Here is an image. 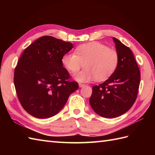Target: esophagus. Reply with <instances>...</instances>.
<instances>
[{"instance_id": "obj_1", "label": "esophagus", "mask_w": 155, "mask_h": 155, "mask_svg": "<svg viewBox=\"0 0 155 155\" xmlns=\"http://www.w3.org/2000/svg\"><path fill=\"white\" fill-rule=\"evenodd\" d=\"M78 85H79V87H84V86H85V84H82V83H79L78 84Z\"/></svg>"}]
</instances>
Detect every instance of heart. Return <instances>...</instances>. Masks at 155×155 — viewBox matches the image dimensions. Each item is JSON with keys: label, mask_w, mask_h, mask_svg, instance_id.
<instances>
[{"label": "heart", "mask_w": 155, "mask_h": 155, "mask_svg": "<svg viewBox=\"0 0 155 155\" xmlns=\"http://www.w3.org/2000/svg\"><path fill=\"white\" fill-rule=\"evenodd\" d=\"M118 62L119 55L115 49L96 41L81 45L74 53H66L61 58L62 65L71 73L77 72L84 63L85 68L74 76L82 83L107 80L117 70Z\"/></svg>", "instance_id": "obj_1"}]
</instances>
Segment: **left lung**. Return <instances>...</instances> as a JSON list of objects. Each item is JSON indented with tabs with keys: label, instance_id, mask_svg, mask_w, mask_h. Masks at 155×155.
<instances>
[{
	"label": "left lung",
	"instance_id": "8db88e82",
	"mask_svg": "<svg viewBox=\"0 0 155 155\" xmlns=\"http://www.w3.org/2000/svg\"><path fill=\"white\" fill-rule=\"evenodd\" d=\"M119 62L117 70L103 83L93 87L89 103L94 111L104 118L123 114L135 102L140 82V72L132 51L113 37Z\"/></svg>",
	"mask_w": 155,
	"mask_h": 155
}]
</instances>
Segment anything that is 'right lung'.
Returning <instances> with one entry per match:
<instances>
[{"label":"right lung","mask_w":155,"mask_h":155,"mask_svg":"<svg viewBox=\"0 0 155 155\" xmlns=\"http://www.w3.org/2000/svg\"><path fill=\"white\" fill-rule=\"evenodd\" d=\"M72 48L71 42L43 36L22 52L15 68L14 84L22 107L32 116H54L78 89V83L61 62Z\"/></svg>","instance_id":"1"}]
</instances>
